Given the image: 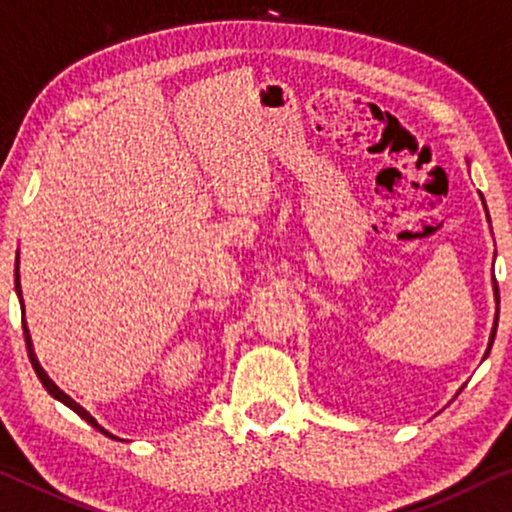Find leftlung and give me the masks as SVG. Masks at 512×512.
I'll return each instance as SVG.
<instances>
[{"instance_id": "1", "label": "left lung", "mask_w": 512, "mask_h": 512, "mask_svg": "<svg viewBox=\"0 0 512 512\" xmlns=\"http://www.w3.org/2000/svg\"><path fill=\"white\" fill-rule=\"evenodd\" d=\"M480 199H482V196H480ZM482 203H485V199H482ZM485 210H487V206H485ZM487 222L492 224V220H489V215H487ZM492 288H494L496 316H494V327H492V335H489V346H487V351H485V358L489 356V351H492V344H494V337H496V323H499V285H496V278H492Z\"/></svg>"}]
</instances>
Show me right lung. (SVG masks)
Here are the masks:
<instances>
[{
	"mask_svg": "<svg viewBox=\"0 0 512 512\" xmlns=\"http://www.w3.org/2000/svg\"><path fill=\"white\" fill-rule=\"evenodd\" d=\"M16 292H18L20 306H23V297H20V274H18V257H16ZM23 316H25V306H23ZM23 335H25V344H27V356H30V363H32V367H34V372H37V377H39V381H42V384H44L46 391H49V393H51L53 398H56V400H60V403L70 407V410L77 412L79 417L84 419V421H88V424H91L93 428H98L100 433H105V435H109V438H114V435H112V433H107L105 428H102V426L98 424V421H95V419L91 417V414H88V412L84 410V407H81L79 403H74V400H72L70 395H67L65 391H60V388H58L56 384H53V379L49 377V374L44 372V367L39 365V360H37V353H34L32 337H30V330H27V323H25V318H23ZM114 440H119V438H114Z\"/></svg>",
	"mask_w": 512,
	"mask_h": 512,
	"instance_id": "1",
	"label": "right lung"
}]
</instances>
